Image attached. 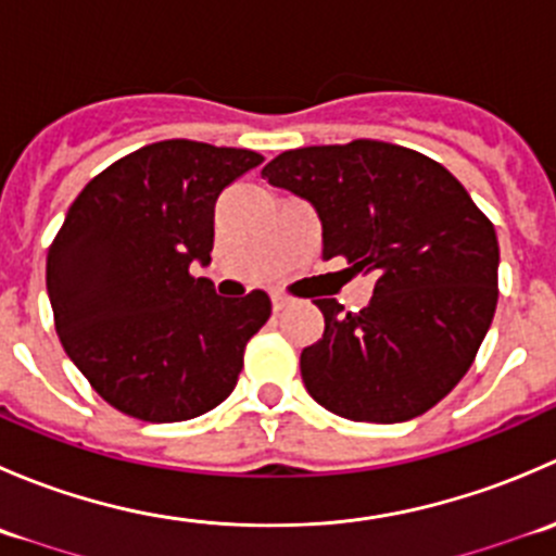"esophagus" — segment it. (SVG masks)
I'll return each mask as SVG.
<instances>
[{"label": "esophagus", "mask_w": 556, "mask_h": 556, "mask_svg": "<svg viewBox=\"0 0 556 556\" xmlns=\"http://www.w3.org/2000/svg\"><path fill=\"white\" fill-rule=\"evenodd\" d=\"M288 304H290L288 295H282V293H271V306H274V312L285 309V306H288Z\"/></svg>", "instance_id": "34e87169"}]
</instances>
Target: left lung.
Returning <instances> with one entry per match:
<instances>
[{
	"mask_svg": "<svg viewBox=\"0 0 556 556\" xmlns=\"http://www.w3.org/2000/svg\"><path fill=\"white\" fill-rule=\"evenodd\" d=\"M263 177L323 223V257L377 274L366 309L317 299L325 333L301 352L319 406L355 422H406L473 363L497 306L495 226L441 164L401 144L355 139L277 155Z\"/></svg>",
	"mask_w": 556,
	"mask_h": 556,
	"instance_id": "obj_1",
	"label": "left lung"
}]
</instances>
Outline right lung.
I'll list each match as a JSON object with an SVG mask.
<instances>
[{
  "label": "right lung",
  "mask_w": 556,
  "mask_h": 556,
  "mask_svg": "<svg viewBox=\"0 0 556 556\" xmlns=\"http://www.w3.org/2000/svg\"><path fill=\"white\" fill-rule=\"evenodd\" d=\"M263 155L166 139L106 166L48 250V295L70 361L117 412L182 422L237 387L271 317L263 290L220 299L190 274L212 261L215 201Z\"/></svg>",
  "instance_id": "obj_1"
}]
</instances>
